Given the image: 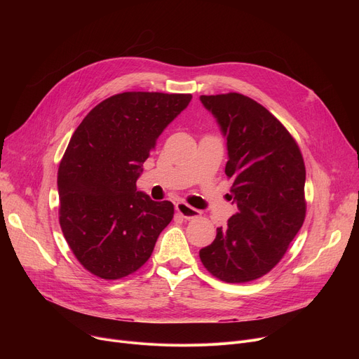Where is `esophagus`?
<instances>
[{"label": "esophagus", "mask_w": 359, "mask_h": 359, "mask_svg": "<svg viewBox=\"0 0 359 359\" xmlns=\"http://www.w3.org/2000/svg\"><path fill=\"white\" fill-rule=\"evenodd\" d=\"M176 211H177V214H180L184 219H194V218L201 217V211L192 208L191 205H187V203H184V202H177V203H176Z\"/></svg>", "instance_id": "34e87169"}]
</instances>
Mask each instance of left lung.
Masks as SVG:
<instances>
[{"label": "left lung", "mask_w": 359, "mask_h": 359, "mask_svg": "<svg viewBox=\"0 0 359 359\" xmlns=\"http://www.w3.org/2000/svg\"><path fill=\"white\" fill-rule=\"evenodd\" d=\"M227 138L225 175L238 211L199 252L211 275L243 284L271 272L306 218V165L292 135L272 113L240 93L201 96Z\"/></svg>", "instance_id": "1"}]
</instances>
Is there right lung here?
Listing matches in <instances>:
<instances>
[{
	"mask_svg": "<svg viewBox=\"0 0 359 359\" xmlns=\"http://www.w3.org/2000/svg\"><path fill=\"white\" fill-rule=\"evenodd\" d=\"M192 94L126 91L93 107L58 168L60 224L81 265L102 279L138 271L173 219L172 202L137 191L142 164Z\"/></svg>",
	"mask_w": 359,
	"mask_h": 359,
	"instance_id": "1",
	"label": "right lung"
}]
</instances>
